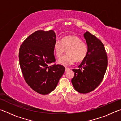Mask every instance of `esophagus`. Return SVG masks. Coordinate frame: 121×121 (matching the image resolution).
<instances>
[{
  "label": "esophagus",
  "instance_id": "esophagus-1",
  "mask_svg": "<svg viewBox=\"0 0 121 121\" xmlns=\"http://www.w3.org/2000/svg\"><path fill=\"white\" fill-rule=\"evenodd\" d=\"M69 70H70V69H69L68 68H65V71H68Z\"/></svg>",
  "mask_w": 121,
  "mask_h": 121
}]
</instances>
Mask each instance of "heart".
<instances>
[{
    "instance_id": "obj_1",
    "label": "heart",
    "mask_w": 121,
    "mask_h": 121,
    "mask_svg": "<svg viewBox=\"0 0 121 121\" xmlns=\"http://www.w3.org/2000/svg\"><path fill=\"white\" fill-rule=\"evenodd\" d=\"M67 50V54L59 60V63L64 66H69L75 61L84 60L88 53V46L77 36L70 35L63 37L61 40H56L53 46L55 55L60 58Z\"/></svg>"
}]
</instances>
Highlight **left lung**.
I'll return each instance as SVG.
<instances>
[{
	"mask_svg": "<svg viewBox=\"0 0 121 121\" xmlns=\"http://www.w3.org/2000/svg\"><path fill=\"white\" fill-rule=\"evenodd\" d=\"M84 36L88 46V53L79 69H73L75 73L71 83L77 92L87 93L95 89L103 80L108 59L101 40L89 31L85 32Z\"/></svg>",
	"mask_w": 121,
	"mask_h": 121,
	"instance_id": "1",
	"label": "left lung"
}]
</instances>
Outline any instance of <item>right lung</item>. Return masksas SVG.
<instances>
[{
    "instance_id": "1",
    "label": "right lung",
    "mask_w": 121,
    "mask_h": 121,
    "mask_svg": "<svg viewBox=\"0 0 121 121\" xmlns=\"http://www.w3.org/2000/svg\"><path fill=\"white\" fill-rule=\"evenodd\" d=\"M56 38L53 30H38L28 36L20 48L19 63L24 80L42 95L56 89L65 71L60 65H49L56 61L53 50Z\"/></svg>"
}]
</instances>
